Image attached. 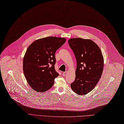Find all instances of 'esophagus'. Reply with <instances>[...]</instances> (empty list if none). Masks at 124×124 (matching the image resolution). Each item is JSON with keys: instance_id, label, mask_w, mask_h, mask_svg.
<instances>
[{"instance_id": "34e87169", "label": "esophagus", "mask_w": 124, "mask_h": 124, "mask_svg": "<svg viewBox=\"0 0 124 124\" xmlns=\"http://www.w3.org/2000/svg\"><path fill=\"white\" fill-rule=\"evenodd\" d=\"M67 72H63L62 73V75L63 76H66L67 75Z\"/></svg>"}]
</instances>
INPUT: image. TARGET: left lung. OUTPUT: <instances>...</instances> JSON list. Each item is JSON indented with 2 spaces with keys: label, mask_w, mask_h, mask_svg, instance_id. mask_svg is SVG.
Returning a JSON list of instances; mask_svg holds the SVG:
<instances>
[{
  "label": "left lung",
  "mask_w": 124,
  "mask_h": 124,
  "mask_svg": "<svg viewBox=\"0 0 124 124\" xmlns=\"http://www.w3.org/2000/svg\"><path fill=\"white\" fill-rule=\"evenodd\" d=\"M68 43L77 61L76 78L70 87L76 93L85 95L94 88L101 78L103 69L102 52L91 40L71 38Z\"/></svg>",
  "instance_id": "left-lung-1"
}]
</instances>
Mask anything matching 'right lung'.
<instances>
[{
  "label": "right lung",
  "instance_id": "obj_1",
  "mask_svg": "<svg viewBox=\"0 0 124 124\" xmlns=\"http://www.w3.org/2000/svg\"><path fill=\"white\" fill-rule=\"evenodd\" d=\"M61 37L37 40L28 48L23 60V70L29 85L36 91H47L54 85L58 73L54 65L56 51L66 42Z\"/></svg>",
  "mask_w": 124,
  "mask_h": 124
}]
</instances>
